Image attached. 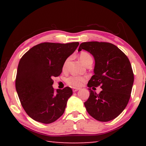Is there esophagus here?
Wrapping results in <instances>:
<instances>
[{
    "instance_id": "esophagus-1",
    "label": "esophagus",
    "mask_w": 146,
    "mask_h": 146,
    "mask_svg": "<svg viewBox=\"0 0 146 146\" xmlns=\"http://www.w3.org/2000/svg\"><path fill=\"white\" fill-rule=\"evenodd\" d=\"M79 90H80V88H73V92H76V91H78Z\"/></svg>"
}]
</instances>
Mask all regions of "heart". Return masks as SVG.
I'll return each mask as SVG.
<instances>
[{
    "mask_svg": "<svg viewBox=\"0 0 146 146\" xmlns=\"http://www.w3.org/2000/svg\"><path fill=\"white\" fill-rule=\"evenodd\" d=\"M79 58L80 61L84 64L85 66H87L88 64L93 62V58L87 52L82 51L79 55ZM69 61V58H67L64 62L63 64V70H65L67 68L68 62ZM87 78L86 76H71L67 79V84L70 86H72L73 88H79L82 86L84 83Z\"/></svg>",
    "mask_w": 146,
    "mask_h": 146,
    "instance_id": "1",
    "label": "heart"
}]
</instances>
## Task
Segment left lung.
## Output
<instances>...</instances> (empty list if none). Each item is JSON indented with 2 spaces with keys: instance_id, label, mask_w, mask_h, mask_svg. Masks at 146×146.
Instances as JSON below:
<instances>
[{
  "instance_id": "1",
  "label": "left lung",
  "mask_w": 146,
  "mask_h": 146,
  "mask_svg": "<svg viewBox=\"0 0 146 146\" xmlns=\"http://www.w3.org/2000/svg\"><path fill=\"white\" fill-rule=\"evenodd\" d=\"M88 51L95 58L94 75L89 80L90 97L84 102L88 113L100 122L117 117L126 107L134 82L131 65L120 49L114 44L99 42H82L78 50ZM100 85L99 94L90 87Z\"/></svg>"
}]
</instances>
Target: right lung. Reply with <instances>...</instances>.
Returning a JSON list of instances; mask_svg holds the SVG:
<instances>
[{
	"label": "right lung",
	"instance_id": "right-lung-1",
	"mask_svg": "<svg viewBox=\"0 0 146 146\" xmlns=\"http://www.w3.org/2000/svg\"><path fill=\"white\" fill-rule=\"evenodd\" d=\"M79 43L44 42L33 46L19 61L15 88L24 110L34 120L50 123L65 111L73 94L70 87L53 88V78L60 75L64 62Z\"/></svg>",
	"mask_w": 146,
	"mask_h": 146
}]
</instances>
